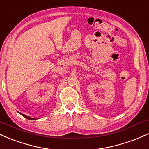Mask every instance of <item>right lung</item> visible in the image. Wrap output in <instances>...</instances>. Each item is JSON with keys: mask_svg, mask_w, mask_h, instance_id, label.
Masks as SVG:
<instances>
[{"mask_svg": "<svg viewBox=\"0 0 149 149\" xmlns=\"http://www.w3.org/2000/svg\"><path fill=\"white\" fill-rule=\"evenodd\" d=\"M21 114H22V116L24 117V118H27V119H29V120H35V118H31V117H30V116H26V115L22 114V113H21Z\"/></svg>", "mask_w": 149, "mask_h": 149, "instance_id": "obj_1", "label": "right lung"}]
</instances>
